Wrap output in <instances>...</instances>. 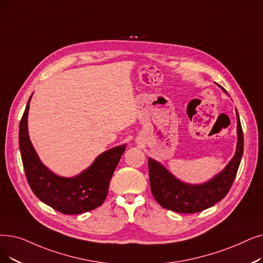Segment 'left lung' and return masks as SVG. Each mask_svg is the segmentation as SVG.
<instances>
[{
    "instance_id": "left-lung-1",
    "label": "left lung",
    "mask_w": 263,
    "mask_h": 263,
    "mask_svg": "<svg viewBox=\"0 0 263 263\" xmlns=\"http://www.w3.org/2000/svg\"><path fill=\"white\" fill-rule=\"evenodd\" d=\"M223 91L226 90L223 89ZM236 117L237 145L235 155L222 172L203 185L184 184L163 165L152 158L148 159L151 189L154 198L162 208L176 213H198L213 206L227 196L236 176L244 151L243 130L237 111Z\"/></svg>"
}]
</instances>
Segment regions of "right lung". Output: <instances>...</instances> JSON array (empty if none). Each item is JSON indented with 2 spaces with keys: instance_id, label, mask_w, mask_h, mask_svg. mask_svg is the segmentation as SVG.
<instances>
[{
  "instance_id": "obj_1",
  "label": "right lung",
  "mask_w": 263,
  "mask_h": 263,
  "mask_svg": "<svg viewBox=\"0 0 263 263\" xmlns=\"http://www.w3.org/2000/svg\"><path fill=\"white\" fill-rule=\"evenodd\" d=\"M30 100L31 98L19 124V147L26 177L33 193L42 202L65 215H77L99 208L107 196L110 178L125 151V145L101 154L78 176H57L41 162L29 139Z\"/></svg>"
}]
</instances>
